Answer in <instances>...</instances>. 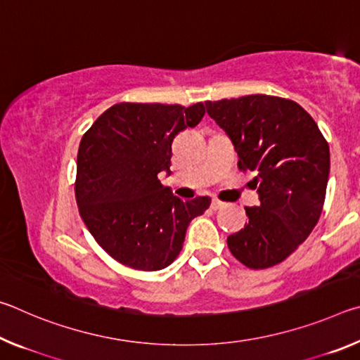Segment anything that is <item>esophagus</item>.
<instances>
[{"label":"esophagus","instance_id":"esophagus-1","mask_svg":"<svg viewBox=\"0 0 360 360\" xmlns=\"http://www.w3.org/2000/svg\"><path fill=\"white\" fill-rule=\"evenodd\" d=\"M224 205L225 203H222V202H219V200H212L211 202V208L214 210V211H217V210H221V208H224Z\"/></svg>","mask_w":360,"mask_h":360}]
</instances>
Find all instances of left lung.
<instances>
[{
	"label": "left lung",
	"mask_w": 360,
	"mask_h": 360,
	"mask_svg": "<svg viewBox=\"0 0 360 360\" xmlns=\"http://www.w3.org/2000/svg\"><path fill=\"white\" fill-rule=\"evenodd\" d=\"M227 133L238 168L254 172L260 205L230 235V252L254 270L283 262L318 224L330 172V150L319 127L295 101L270 95L205 101Z\"/></svg>",
	"instance_id": "8db88e82"
}]
</instances>
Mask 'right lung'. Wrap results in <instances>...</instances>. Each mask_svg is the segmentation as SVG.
Segmentation results:
<instances>
[{"mask_svg":"<svg viewBox=\"0 0 360 360\" xmlns=\"http://www.w3.org/2000/svg\"><path fill=\"white\" fill-rule=\"evenodd\" d=\"M203 115V103H119L82 136L75 184L79 212L120 264L143 271L168 266L181 252L188 224L210 208V197L182 202L158 181L162 172L172 173L174 136Z\"/></svg>","mask_w":360,"mask_h":360,"instance_id":"obj_1","label":"right lung"}]
</instances>
